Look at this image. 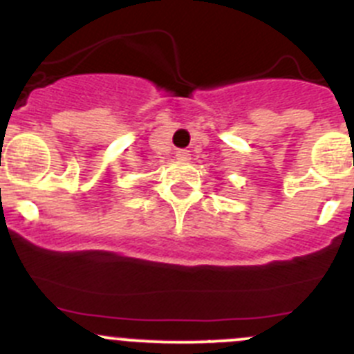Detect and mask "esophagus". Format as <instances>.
Returning a JSON list of instances; mask_svg holds the SVG:
<instances>
[{
  "mask_svg": "<svg viewBox=\"0 0 354 354\" xmlns=\"http://www.w3.org/2000/svg\"><path fill=\"white\" fill-rule=\"evenodd\" d=\"M176 159L180 160V162H188V160H190V152H188V150H178Z\"/></svg>",
  "mask_w": 354,
  "mask_h": 354,
  "instance_id": "1",
  "label": "esophagus"
}]
</instances>
